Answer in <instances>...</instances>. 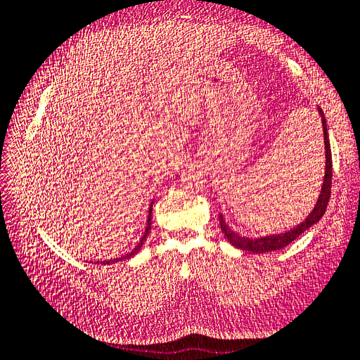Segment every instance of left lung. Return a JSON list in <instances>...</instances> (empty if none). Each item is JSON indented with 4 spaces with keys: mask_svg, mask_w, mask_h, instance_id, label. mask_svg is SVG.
<instances>
[{
    "mask_svg": "<svg viewBox=\"0 0 360 360\" xmlns=\"http://www.w3.org/2000/svg\"><path fill=\"white\" fill-rule=\"evenodd\" d=\"M319 110L320 117H322V125H323V141H325V178H323V184L322 190H320V195L317 198V202L314 205V209L309 213V215L302 221L300 224L295 226L294 229H290L288 232H281V233H275V235H266V236H258V238H249V236H244L233 232L229 224H226V221L223 215H219V226L221 231H223L224 236L227 241L232 244L233 248L244 250V252H250V254H266V252H272V250H280L283 248H286L288 244L297 240L303 232H307L309 227L317 224L320 218L323 217V213L326 212L328 207V201H330L331 196V179H333V158H331V145H330V136H328V128H326V120L323 116V111Z\"/></svg>",
    "mask_w": 360,
    "mask_h": 360,
    "instance_id": "left-lung-1",
    "label": "left lung"
}]
</instances>
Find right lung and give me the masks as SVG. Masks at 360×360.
I'll use <instances>...</instances> for the list:
<instances>
[{"label":"right lung","mask_w":360,"mask_h":360,"mask_svg":"<svg viewBox=\"0 0 360 360\" xmlns=\"http://www.w3.org/2000/svg\"><path fill=\"white\" fill-rule=\"evenodd\" d=\"M151 212H153V202H151V205H150V209H148V219H147V227H145V232H143V235H142V238H141V241L137 243V246L131 250V252H128L127 255H124V257H120V258H112V259H108V262H101L102 264H112V263H117V262H122V259H128V258H131V257H134L137 252L141 250V248H142V244L145 243V240H147V235L150 233V229H151ZM97 264H98V262H96Z\"/></svg>","instance_id":"right-lung-1"}]
</instances>
